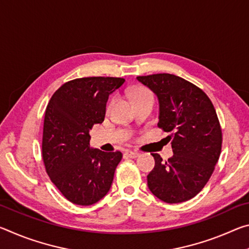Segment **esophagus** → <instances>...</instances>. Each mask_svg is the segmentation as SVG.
<instances>
[{"instance_id": "obj_1", "label": "esophagus", "mask_w": 249, "mask_h": 249, "mask_svg": "<svg viewBox=\"0 0 249 249\" xmlns=\"http://www.w3.org/2000/svg\"><path fill=\"white\" fill-rule=\"evenodd\" d=\"M125 155L127 156V157H129V158H137L138 156H140V153H136V151H130V150H128V151H126Z\"/></svg>"}]
</instances>
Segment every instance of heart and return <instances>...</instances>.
I'll return each mask as SVG.
<instances>
[{"instance_id":"heart-1","label":"heart","mask_w":249,"mask_h":249,"mask_svg":"<svg viewBox=\"0 0 249 249\" xmlns=\"http://www.w3.org/2000/svg\"><path fill=\"white\" fill-rule=\"evenodd\" d=\"M130 98H132L134 103H136L142 100H154V94L151 93L148 89H146V88H137V89L132 91V93H130ZM114 103H115V99H112L109 101L107 104V111L108 109H111V107H113V104Z\"/></svg>"}]
</instances>
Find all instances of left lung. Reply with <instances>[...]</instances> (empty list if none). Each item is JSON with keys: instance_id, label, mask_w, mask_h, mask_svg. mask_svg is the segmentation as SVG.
I'll list each match as a JSON object with an SVG mask.
<instances>
[{"instance_id": "8db88e82", "label": "left lung", "mask_w": 249, "mask_h": 249, "mask_svg": "<svg viewBox=\"0 0 249 249\" xmlns=\"http://www.w3.org/2000/svg\"><path fill=\"white\" fill-rule=\"evenodd\" d=\"M137 80L158 96V127L170 133L167 140L174 151L167 161L151 154L149 190L166 203L190 200L204 188L221 155L222 128L214 105L203 90L178 75L156 73Z\"/></svg>"}]
</instances>
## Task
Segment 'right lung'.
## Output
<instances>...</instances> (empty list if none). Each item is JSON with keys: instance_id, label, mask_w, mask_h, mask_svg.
<instances>
[{"instance_id": "right-lung-1", "label": "right lung", "mask_w": 249, "mask_h": 249, "mask_svg": "<svg viewBox=\"0 0 249 249\" xmlns=\"http://www.w3.org/2000/svg\"><path fill=\"white\" fill-rule=\"evenodd\" d=\"M124 82L114 77L71 80L46 107L41 157L52 182L71 203L94 204L111 188L123 155L91 149L89 130L104 121L108 95Z\"/></svg>"}]
</instances>
